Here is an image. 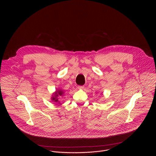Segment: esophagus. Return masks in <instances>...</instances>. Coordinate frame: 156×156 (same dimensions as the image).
I'll use <instances>...</instances> for the list:
<instances>
[{"mask_svg":"<svg viewBox=\"0 0 156 156\" xmlns=\"http://www.w3.org/2000/svg\"><path fill=\"white\" fill-rule=\"evenodd\" d=\"M84 88H85L84 86H79V87H78V88L79 89H84Z\"/></svg>","mask_w":156,"mask_h":156,"instance_id":"1","label":"esophagus"}]
</instances>
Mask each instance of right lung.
Here are the masks:
<instances>
[{"label":"right lung","instance_id":"right-lung-1","mask_svg":"<svg viewBox=\"0 0 156 156\" xmlns=\"http://www.w3.org/2000/svg\"><path fill=\"white\" fill-rule=\"evenodd\" d=\"M64 94V92L62 90H58L55 92V94L54 95V97H52V100L54 101V102H59V100H58V97L59 95L61 96L62 95Z\"/></svg>","mask_w":156,"mask_h":156}]
</instances>
